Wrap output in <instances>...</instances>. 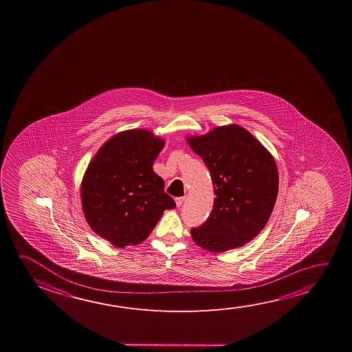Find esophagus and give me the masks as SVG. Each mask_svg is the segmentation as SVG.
<instances>
[{
  "label": "esophagus",
  "instance_id": "obj_1",
  "mask_svg": "<svg viewBox=\"0 0 352 352\" xmlns=\"http://www.w3.org/2000/svg\"><path fill=\"white\" fill-rule=\"evenodd\" d=\"M184 200L185 196H183V197H177V199H175V204H177V206H178V208H180V206L183 205V202H184Z\"/></svg>",
  "mask_w": 352,
  "mask_h": 352
}]
</instances>
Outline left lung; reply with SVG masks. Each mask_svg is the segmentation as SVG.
<instances>
[{"instance_id": "left-lung-1", "label": "left lung", "mask_w": 352, "mask_h": 352, "mask_svg": "<svg viewBox=\"0 0 352 352\" xmlns=\"http://www.w3.org/2000/svg\"><path fill=\"white\" fill-rule=\"evenodd\" d=\"M212 179L213 208L192 241L212 253L243 247L270 219L278 191L276 162L248 130L239 125L214 127L186 138Z\"/></svg>"}]
</instances>
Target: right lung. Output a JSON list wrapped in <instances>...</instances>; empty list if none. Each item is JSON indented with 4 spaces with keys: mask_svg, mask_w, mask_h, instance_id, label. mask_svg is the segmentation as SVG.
Here are the masks:
<instances>
[{
    "mask_svg": "<svg viewBox=\"0 0 352 352\" xmlns=\"http://www.w3.org/2000/svg\"><path fill=\"white\" fill-rule=\"evenodd\" d=\"M164 140L144 129L116 133L99 148L81 183L82 210L94 233L116 248L144 242L175 202L153 162Z\"/></svg>",
    "mask_w": 352,
    "mask_h": 352,
    "instance_id": "1",
    "label": "right lung"
}]
</instances>
